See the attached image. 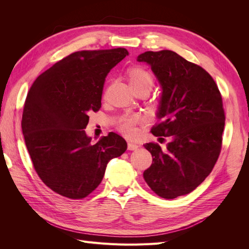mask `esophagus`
<instances>
[{"instance_id": "obj_1", "label": "esophagus", "mask_w": 249, "mask_h": 249, "mask_svg": "<svg viewBox=\"0 0 249 249\" xmlns=\"http://www.w3.org/2000/svg\"><path fill=\"white\" fill-rule=\"evenodd\" d=\"M139 146L136 144V143H132V142H129L127 143V149L129 150H136Z\"/></svg>"}]
</instances>
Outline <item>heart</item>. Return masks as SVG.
Here are the masks:
<instances>
[{"label": "heart", "instance_id": "obj_1", "mask_svg": "<svg viewBox=\"0 0 249 249\" xmlns=\"http://www.w3.org/2000/svg\"><path fill=\"white\" fill-rule=\"evenodd\" d=\"M126 79L133 91L139 94L141 92L149 93L154 86V79L146 70L140 66H134L126 71ZM139 122L137 116H125L120 119L118 124L119 132L126 137H133L136 131L135 125Z\"/></svg>", "mask_w": 249, "mask_h": 249}]
</instances>
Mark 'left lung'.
Masks as SVG:
<instances>
[{"mask_svg": "<svg viewBox=\"0 0 249 249\" xmlns=\"http://www.w3.org/2000/svg\"><path fill=\"white\" fill-rule=\"evenodd\" d=\"M137 61L150 65L162 87L159 120L152 133L171 139L165 150L158 143H145L153 163L143 178L157 195L173 199L198 187L219 157L225 120L222 97L208 71L175 52L148 51Z\"/></svg>", "mask_w": 249, "mask_h": 249, "instance_id": "obj_1", "label": "left lung"}]
</instances>
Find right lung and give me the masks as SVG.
Returning <instances> with one entry per match:
<instances>
[{"instance_id": "add662e5", "label": "right lung", "mask_w": 249, "mask_h": 249, "mask_svg": "<svg viewBox=\"0 0 249 249\" xmlns=\"http://www.w3.org/2000/svg\"><path fill=\"white\" fill-rule=\"evenodd\" d=\"M126 55L124 48L74 52L29 90L21 117L26 146L40 179L62 196L86 197L101 184L108 162L125 152L119 135L110 132L92 144L84 129L90 113L102 107L107 74Z\"/></svg>"}]
</instances>
